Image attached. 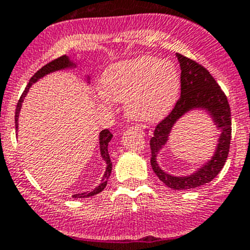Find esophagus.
Segmentation results:
<instances>
[{
	"instance_id": "1",
	"label": "esophagus",
	"mask_w": 250,
	"mask_h": 250,
	"mask_svg": "<svg viewBox=\"0 0 250 250\" xmlns=\"http://www.w3.org/2000/svg\"><path fill=\"white\" fill-rule=\"evenodd\" d=\"M135 128H138V129H139L141 132V134H144V135H148V133H150V130H148V127H147V125H138Z\"/></svg>"
}]
</instances>
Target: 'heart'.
<instances>
[{
	"mask_svg": "<svg viewBox=\"0 0 250 250\" xmlns=\"http://www.w3.org/2000/svg\"><path fill=\"white\" fill-rule=\"evenodd\" d=\"M99 102L125 100L128 115L141 122L165 117L178 99L180 78L170 62L141 55L111 65L102 77Z\"/></svg>",
	"mask_w": 250,
	"mask_h": 250,
	"instance_id": "heart-1",
	"label": "heart"
}]
</instances>
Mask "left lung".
Returning <instances> with one entry per match:
<instances>
[{
  "instance_id": "1",
  "label": "left lung",
  "mask_w": 250,
  "mask_h": 250,
  "mask_svg": "<svg viewBox=\"0 0 250 250\" xmlns=\"http://www.w3.org/2000/svg\"><path fill=\"white\" fill-rule=\"evenodd\" d=\"M181 69V93L173 110L166 116L153 130L150 139L151 167L162 183L173 190H188L210 183L223 169L231 143V110L225 93L216 83L208 70L195 60L183 54H176ZM206 108L213 117L217 127L222 129L218 148L211 162L190 177H173L165 173L158 167L155 156L167 142L173 123L188 110Z\"/></svg>"
}]
</instances>
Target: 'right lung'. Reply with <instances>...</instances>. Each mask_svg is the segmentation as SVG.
<instances>
[{"label":"right lung","instance_id":"obj_1","mask_svg":"<svg viewBox=\"0 0 250 250\" xmlns=\"http://www.w3.org/2000/svg\"><path fill=\"white\" fill-rule=\"evenodd\" d=\"M72 62H70L69 58L66 57V55H62V57L57 58V59L52 60V62H49L48 64L44 65V66H42L41 69L39 70V71L36 72V74L34 75L31 78H30L29 83H27L26 88H25V90L22 92L21 97H20L19 102H18L17 104V109H16V128H18V116H19V111H20V107H21V103L22 100H24V97L26 95L27 90H29V88L31 87L32 83L36 82L39 78L43 77L44 75L49 74V72H53V71H57V70H62V69H65V67H69V66H72ZM111 138H112V134L110 133L109 129H104L100 132V137H99V143H100V153H102V157L104 158L105 162H106V172L104 174V178H103V183L100 184L99 186H97V188H94L93 191H90V192H83V193H76V195H74L75 198H85V197H90V196H94L97 195V193L102 192L103 190L105 188V186H106L107 184V180H109V176L111 174V170H112V162H111L110 160V156H109V151H107V145H109V141L111 140Z\"/></svg>","mask_w":250,"mask_h":250}]
</instances>
